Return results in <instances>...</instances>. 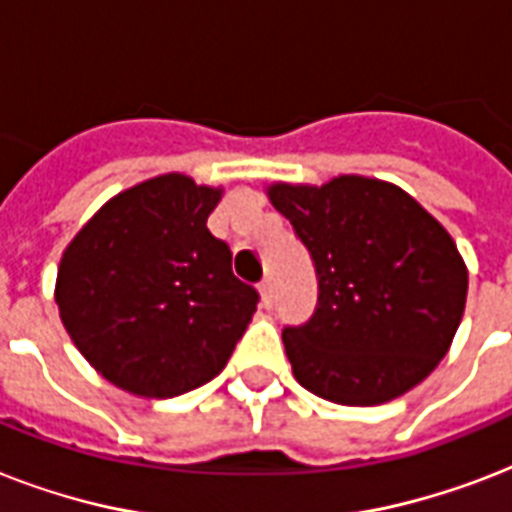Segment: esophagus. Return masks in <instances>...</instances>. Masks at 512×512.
<instances>
[{
	"label": "esophagus",
	"mask_w": 512,
	"mask_h": 512,
	"mask_svg": "<svg viewBox=\"0 0 512 512\" xmlns=\"http://www.w3.org/2000/svg\"><path fill=\"white\" fill-rule=\"evenodd\" d=\"M260 300H263L265 308H271V305H273V284H271V281H263V284H260Z\"/></svg>",
	"instance_id": "1"
}]
</instances>
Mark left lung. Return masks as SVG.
I'll list each match as a JSON object with an SVG mask.
<instances>
[{
	"instance_id": "left-lung-1",
	"label": "left lung",
	"mask_w": 512,
	"mask_h": 512,
	"mask_svg": "<svg viewBox=\"0 0 512 512\" xmlns=\"http://www.w3.org/2000/svg\"><path fill=\"white\" fill-rule=\"evenodd\" d=\"M268 196L319 279L311 319L281 332L297 382L342 406L385 404L420 385L468 297V268L444 225L374 177L276 183Z\"/></svg>"
}]
</instances>
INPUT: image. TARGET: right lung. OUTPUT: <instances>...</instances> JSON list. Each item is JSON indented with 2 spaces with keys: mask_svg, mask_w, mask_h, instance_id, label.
<instances>
[{
  "mask_svg": "<svg viewBox=\"0 0 512 512\" xmlns=\"http://www.w3.org/2000/svg\"><path fill=\"white\" fill-rule=\"evenodd\" d=\"M223 191L185 175L132 185L60 257L55 303L87 361L116 388L172 398L223 372L257 308L207 228Z\"/></svg>",
  "mask_w": 512,
  "mask_h": 512,
  "instance_id": "obj_1",
  "label": "right lung"
}]
</instances>
